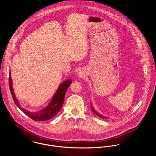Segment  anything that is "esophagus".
<instances>
[{
	"instance_id": "1",
	"label": "esophagus",
	"mask_w": 156,
	"mask_h": 156,
	"mask_svg": "<svg viewBox=\"0 0 156 156\" xmlns=\"http://www.w3.org/2000/svg\"><path fill=\"white\" fill-rule=\"evenodd\" d=\"M86 75V72H85L84 70H80L78 72V78H83L85 77Z\"/></svg>"
}]
</instances>
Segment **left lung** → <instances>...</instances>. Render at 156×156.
Returning a JSON list of instances; mask_svg holds the SVG:
<instances>
[{"mask_svg": "<svg viewBox=\"0 0 156 156\" xmlns=\"http://www.w3.org/2000/svg\"><path fill=\"white\" fill-rule=\"evenodd\" d=\"M91 109H92V111L96 115H98V117H101V118H102V119H108V117H105V116H103V115H101V114H99L98 112H96L94 109V108H93V106H91Z\"/></svg>", "mask_w": 156, "mask_h": 156, "instance_id": "obj_1", "label": "left lung"}]
</instances>
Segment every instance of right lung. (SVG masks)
<instances>
[{"label":"right lung","mask_w":156,"mask_h":156,"mask_svg":"<svg viewBox=\"0 0 156 156\" xmlns=\"http://www.w3.org/2000/svg\"><path fill=\"white\" fill-rule=\"evenodd\" d=\"M72 83V80L69 79L67 81L63 82L60 84V86L57 89L56 93H55L52 100L49 105L46 106L43 109H41L36 112H31L28 111L24 108H22L19 104V102L16 98L15 93L12 88V83L11 76V72H9V89L13 98V100L16 105L27 116L35 121H46L49 119H51L56 114L60 111L63 104L64 102V99L65 96L66 92Z\"/></svg>","instance_id":"obj_1"}]
</instances>
